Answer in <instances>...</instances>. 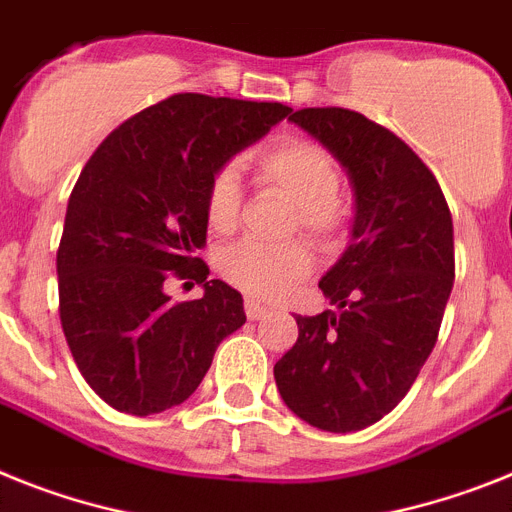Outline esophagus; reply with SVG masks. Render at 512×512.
Wrapping results in <instances>:
<instances>
[{
    "mask_svg": "<svg viewBox=\"0 0 512 512\" xmlns=\"http://www.w3.org/2000/svg\"><path fill=\"white\" fill-rule=\"evenodd\" d=\"M244 312H247L249 320H260V317L268 315V307H263V304L255 302V299H247V302H244Z\"/></svg>",
    "mask_w": 512,
    "mask_h": 512,
    "instance_id": "esophagus-1",
    "label": "esophagus"
}]
</instances>
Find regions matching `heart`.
<instances>
[{
	"label": "heart",
	"instance_id": "heart-1",
	"mask_svg": "<svg viewBox=\"0 0 512 512\" xmlns=\"http://www.w3.org/2000/svg\"><path fill=\"white\" fill-rule=\"evenodd\" d=\"M257 182L294 203V229L330 242L349 221V208L338 197L341 171L328 150L309 140H283L252 158ZM210 229L231 231L242 216V182L231 166L210 176L205 190ZM312 257L299 242L263 247L255 242L231 244L218 257V268L234 286L257 299H276L309 273Z\"/></svg>",
	"mask_w": 512,
	"mask_h": 512
}]
</instances>
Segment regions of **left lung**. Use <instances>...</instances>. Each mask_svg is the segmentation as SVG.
I'll list each match as a JSON object with an SVG mask.
<instances>
[{
  "label": "left lung",
  "mask_w": 512,
  "mask_h": 512,
  "mask_svg": "<svg viewBox=\"0 0 512 512\" xmlns=\"http://www.w3.org/2000/svg\"><path fill=\"white\" fill-rule=\"evenodd\" d=\"M349 174L351 242L320 278L336 309L296 315L273 367L283 403L325 432H356L401 403L432 354L455 278L453 218L435 174L401 137L349 109L289 117Z\"/></svg>",
  "instance_id": "obj_1"
}]
</instances>
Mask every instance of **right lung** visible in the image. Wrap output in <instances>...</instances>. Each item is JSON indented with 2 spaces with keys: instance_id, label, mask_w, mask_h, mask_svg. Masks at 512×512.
I'll return each mask as SVG.
<instances>
[{
  "instance_id": "right-lung-1",
  "label": "right lung",
  "mask_w": 512,
  "mask_h": 512,
  "mask_svg": "<svg viewBox=\"0 0 512 512\" xmlns=\"http://www.w3.org/2000/svg\"><path fill=\"white\" fill-rule=\"evenodd\" d=\"M283 103L179 93L117 127L80 171L57 252L59 317L77 369L111 409L150 416L190 398L218 343L247 322L242 294L208 281L205 190L289 117ZM169 277L206 294L174 305Z\"/></svg>"
}]
</instances>
